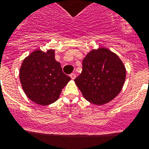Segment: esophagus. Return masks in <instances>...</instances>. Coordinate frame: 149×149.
<instances>
[{
	"instance_id": "esophagus-1",
	"label": "esophagus",
	"mask_w": 149,
	"mask_h": 149,
	"mask_svg": "<svg viewBox=\"0 0 149 149\" xmlns=\"http://www.w3.org/2000/svg\"><path fill=\"white\" fill-rule=\"evenodd\" d=\"M70 78L72 79H75L76 77V75L75 74V73H71V74L70 75Z\"/></svg>"
}]
</instances>
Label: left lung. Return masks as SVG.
I'll return each mask as SVG.
<instances>
[{"mask_svg": "<svg viewBox=\"0 0 149 149\" xmlns=\"http://www.w3.org/2000/svg\"><path fill=\"white\" fill-rule=\"evenodd\" d=\"M125 77L126 69L118 56L106 48H100L85 56L82 72L74 81L88 101L103 105L119 94Z\"/></svg>", "mask_w": 149, "mask_h": 149, "instance_id": "obj_1", "label": "left lung"}]
</instances>
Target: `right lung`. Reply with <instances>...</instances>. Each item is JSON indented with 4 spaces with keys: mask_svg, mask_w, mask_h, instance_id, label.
<instances>
[{
    "mask_svg": "<svg viewBox=\"0 0 149 149\" xmlns=\"http://www.w3.org/2000/svg\"><path fill=\"white\" fill-rule=\"evenodd\" d=\"M19 79L24 93L37 104L49 105L58 99L62 89L71 79L55 59V51L36 50L23 61Z\"/></svg>",
    "mask_w": 149,
    "mask_h": 149,
    "instance_id": "right-lung-1",
    "label": "right lung"
}]
</instances>
